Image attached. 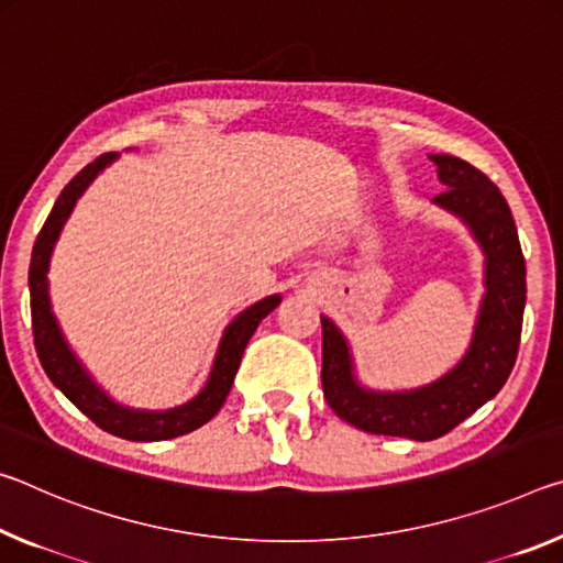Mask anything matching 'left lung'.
Here are the masks:
<instances>
[{"mask_svg":"<svg viewBox=\"0 0 563 563\" xmlns=\"http://www.w3.org/2000/svg\"><path fill=\"white\" fill-rule=\"evenodd\" d=\"M444 191L434 207L472 232L484 254V297L464 356L431 384L376 391L356 379L346 336L321 314V386L336 417L368 434L431 441L444 437L501 391L519 352L527 264L511 209L496 184L451 154H431Z\"/></svg>","mask_w":563,"mask_h":563,"instance_id":"8db88e82","label":"left lung"}]
</instances>
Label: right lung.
Masks as SVG:
<instances>
[{"label":"right lung","instance_id":"right-lung-1","mask_svg":"<svg viewBox=\"0 0 563 563\" xmlns=\"http://www.w3.org/2000/svg\"><path fill=\"white\" fill-rule=\"evenodd\" d=\"M119 154H101L99 159L87 164L67 187L62 189L57 205L52 207L47 221H44L40 236H36L32 249L30 264V297H32V331L36 356L47 372L49 382L67 396V399L81 413L97 423L99 429L109 434L122 437L129 441H164L181 434H189L214 417L224 407L229 391H232L236 368L242 364V354L249 344V339L262 324V319L282 303V294L264 297L252 307L229 321L224 334L219 339L214 364H211L209 379L201 386V391L195 399L179 404L174 409L164 411H146L132 409L124 404L114 401L89 374V368L81 364V358L71 352V346L62 334V327L52 311L49 299V262L54 244L62 234L64 224L71 214L77 199L85 195L87 187L95 181L109 164L117 162Z\"/></svg>","mask_w":563,"mask_h":563}]
</instances>
